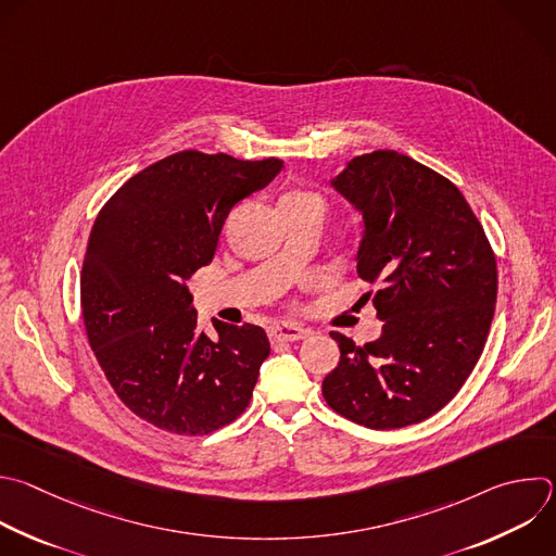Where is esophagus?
<instances>
[{
  "label": "esophagus",
  "instance_id": "esophagus-1",
  "mask_svg": "<svg viewBox=\"0 0 556 556\" xmlns=\"http://www.w3.org/2000/svg\"><path fill=\"white\" fill-rule=\"evenodd\" d=\"M268 336L273 342H294L309 336V329L292 325V323H277L268 329Z\"/></svg>",
  "mask_w": 556,
  "mask_h": 556
}]
</instances>
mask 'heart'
Returning a JSON list of instances; mask_svg holds the SVG:
<instances>
[{"mask_svg": "<svg viewBox=\"0 0 556 556\" xmlns=\"http://www.w3.org/2000/svg\"><path fill=\"white\" fill-rule=\"evenodd\" d=\"M288 199H299V201H314V203H320V205H323V201H320L316 194H312V192H294V194H290Z\"/></svg>", "mask_w": 556, "mask_h": 556, "instance_id": "heart-1", "label": "heart"}]
</instances>
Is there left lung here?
Segmentation results:
<instances>
[{"instance_id":"obj_1","label":"left lung","mask_w":556,"mask_h":556,"mask_svg":"<svg viewBox=\"0 0 556 556\" xmlns=\"http://www.w3.org/2000/svg\"><path fill=\"white\" fill-rule=\"evenodd\" d=\"M333 188L364 218L357 275L376 286L382 336L357 346L340 331V362L323 397L371 430L426 421L478 364L497 299L491 242L456 185L395 150L355 156Z\"/></svg>"}]
</instances>
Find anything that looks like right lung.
<instances>
[{
	"label": "right lung",
	"instance_id": "right-lung-1",
	"mask_svg": "<svg viewBox=\"0 0 556 556\" xmlns=\"http://www.w3.org/2000/svg\"><path fill=\"white\" fill-rule=\"evenodd\" d=\"M283 167L201 150L169 154L130 176L100 210L83 260V323L102 374L141 421L212 434L249 406L270 353L257 325L199 329L188 279L212 264L233 205Z\"/></svg>",
	"mask_w": 556,
	"mask_h": 556
}]
</instances>
